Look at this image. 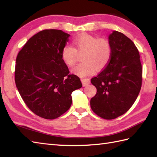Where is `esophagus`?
<instances>
[{"mask_svg": "<svg viewBox=\"0 0 157 157\" xmlns=\"http://www.w3.org/2000/svg\"><path fill=\"white\" fill-rule=\"evenodd\" d=\"M81 80H82V82L83 86H86L87 85L90 84V79H88V78L82 79Z\"/></svg>", "mask_w": 157, "mask_h": 157, "instance_id": "esophagus-1", "label": "esophagus"}]
</instances>
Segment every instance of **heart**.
I'll list each match as a JSON object with an SVG mask.
<instances>
[{
    "label": "heart",
    "instance_id": "obj_1",
    "mask_svg": "<svg viewBox=\"0 0 157 157\" xmlns=\"http://www.w3.org/2000/svg\"><path fill=\"white\" fill-rule=\"evenodd\" d=\"M73 48L65 44L62 49L61 58L65 64L71 67L75 64L77 52H84L83 62L73 67L72 71L79 77H86L102 69L108 64L111 56V46L107 40L94 36L82 34L73 40Z\"/></svg>",
    "mask_w": 157,
    "mask_h": 157
}]
</instances>
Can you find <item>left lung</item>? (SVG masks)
Masks as SVG:
<instances>
[{
  "instance_id": "1",
  "label": "left lung",
  "mask_w": 157,
  "mask_h": 157,
  "mask_svg": "<svg viewBox=\"0 0 157 157\" xmlns=\"http://www.w3.org/2000/svg\"><path fill=\"white\" fill-rule=\"evenodd\" d=\"M108 40L111 59L99 74L91 79L97 90L90 100L96 115L113 119L126 113L134 104L142 86V65L134 43L123 34L113 31Z\"/></svg>"
}]
</instances>
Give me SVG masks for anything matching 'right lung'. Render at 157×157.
Listing matches in <instances>:
<instances>
[{
    "instance_id": "right-lung-1",
    "label": "right lung",
    "mask_w": 157,
    "mask_h": 157,
    "mask_svg": "<svg viewBox=\"0 0 157 157\" xmlns=\"http://www.w3.org/2000/svg\"><path fill=\"white\" fill-rule=\"evenodd\" d=\"M69 34L44 29L33 36L16 59L15 81L23 101L40 117L54 119L72 103L71 93L82 88L78 76L69 74L61 51Z\"/></svg>"
}]
</instances>
